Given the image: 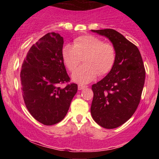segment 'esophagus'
I'll return each mask as SVG.
<instances>
[{"instance_id":"esophagus-1","label":"esophagus","mask_w":159,"mask_h":159,"mask_svg":"<svg viewBox=\"0 0 159 159\" xmlns=\"http://www.w3.org/2000/svg\"><path fill=\"white\" fill-rule=\"evenodd\" d=\"M78 90H84V88H87V86H85V85H82V84H79L78 85Z\"/></svg>"}]
</instances>
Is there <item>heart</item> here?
Returning a JSON list of instances; mask_svg holds the SVG:
<instances>
[{"label": "heart", "instance_id": "heart-1", "mask_svg": "<svg viewBox=\"0 0 159 159\" xmlns=\"http://www.w3.org/2000/svg\"><path fill=\"white\" fill-rule=\"evenodd\" d=\"M83 56L84 64L75 71L72 78L77 83L87 84L97 75H105L112 69L116 61V50L112 44L103 43L93 35L78 36L73 45L66 43L63 46L62 57L70 72L75 69Z\"/></svg>", "mask_w": 159, "mask_h": 159}]
</instances>
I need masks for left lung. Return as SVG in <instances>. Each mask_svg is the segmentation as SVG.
I'll return each instance as SVG.
<instances>
[{"label": "left lung", "mask_w": 159, "mask_h": 159, "mask_svg": "<svg viewBox=\"0 0 159 159\" xmlns=\"http://www.w3.org/2000/svg\"><path fill=\"white\" fill-rule=\"evenodd\" d=\"M107 38L116 50L113 68L92 86L93 119L105 129H115L132 117L140 103L145 69L138 47L113 29L91 30Z\"/></svg>", "instance_id": "left-lung-1"}]
</instances>
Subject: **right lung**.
Segmentation results:
<instances>
[{
	"label": "right lung",
	"mask_w": 159,
	"mask_h": 159,
	"mask_svg": "<svg viewBox=\"0 0 159 159\" xmlns=\"http://www.w3.org/2000/svg\"><path fill=\"white\" fill-rule=\"evenodd\" d=\"M63 38L48 33L27 52L21 66V84L25 105L39 123L52 125L61 122L68 112L78 91L75 84L61 88L70 80L62 57Z\"/></svg>",
	"instance_id": "1"
}]
</instances>
